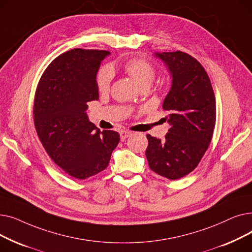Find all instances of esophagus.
Listing matches in <instances>:
<instances>
[{"label": "esophagus", "mask_w": 252, "mask_h": 252, "mask_svg": "<svg viewBox=\"0 0 252 252\" xmlns=\"http://www.w3.org/2000/svg\"><path fill=\"white\" fill-rule=\"evenodd\" d=\"M119 135H121V140L125 141L127 137H129L131 135V131H129V130H122L121 133H119Z\"/></svg>", "instance_id": "esophagus-1"}]
</instances>
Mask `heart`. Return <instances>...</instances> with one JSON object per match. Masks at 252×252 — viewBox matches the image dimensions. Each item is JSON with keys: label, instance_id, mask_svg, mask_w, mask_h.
Here are the masks:
<instances>
[{"label": "heart", "instance_id": "obj_1", "mask_svg": "<svg viewBox=\"0 0 252 252\" xmlns=\"http://www.w3.org/2000/svg\"><path fill=\"white\" fill-rule=\"evenodd\" d=\"M124 69L140 86L151 85L155 77V67L149 61L142 58L129 59L124 64ZM112 70L109 67H102L97 74V87L100 92H107L112 81Z\"/></svg>", "mask_w": 252, "mask_h": 252}]
</instances>
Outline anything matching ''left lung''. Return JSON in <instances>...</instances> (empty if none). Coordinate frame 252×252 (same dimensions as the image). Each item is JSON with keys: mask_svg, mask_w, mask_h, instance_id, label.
Masks as SVG:
<instances>
[{"mask_svg": "<svg viewBox=\"0 0 252 252\" xmlns=\"http://www.w3.org/2000/svg\"><path fill=\"white\" fill-rule=\"evenodd\" d=\"M167 66L171 87L162 108L170 127L161 141L147 135L151 170L169 180L190 174L200 162L216 126V98L203 66L181 51L155 53Z\"/></svg>", "mask_w": 252, "mask_h": 252, "instance_id": "obj_1", "label": "left lung"}]
</instances>
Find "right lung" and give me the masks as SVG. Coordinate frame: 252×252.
<instances>
[{
    "label": "right lung",
    "mask_w": 252,
    "mask_h": 252,
    "mask_svg": "<svg viewBox=\"0 0 252 252\" xmlns=\"http://www.w3.org/2000/svg\"><path fill=\"white\" fill-rule=\"evenodd\" d=\"M110 54L72 49L53 60L39 79L33 121L46 152L66 174L85 180L108 166L119 143L114 130L101 131L87 115V103L99 99L97 72Z\"/></svg>",
    "instance_id": "1"
}]
</instances>
